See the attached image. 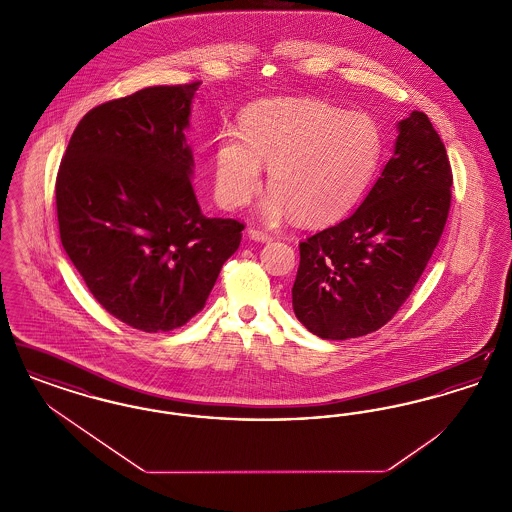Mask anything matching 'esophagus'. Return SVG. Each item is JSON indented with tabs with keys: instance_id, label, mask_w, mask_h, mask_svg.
Listing matches in <instances>:
<instances>
[{
	"instance_id": "esophagus-1",
	"label": "esophagus",
	"mask_w": 512,
	"mask_h": 512,
	"mask_svg": "<svg viewBox=\"0 0 512 512\" xmlns=\"http://www.w3.org/2000/svg\"><path fill=\"white\" fill-rule=\"evenodd\" d=\"M247 236L251 238V240H255V242H272V236L265 232V230H259V228H249L247 230Z\"/></svg>"
}]
</instances>
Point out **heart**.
I'll return each instance as SVG.
<instances>
[{"mask_svg": "<svg viewBox=\"0 0 512 512\" xmlns=\"http://www.w3.org/2000/svg\"><path fill=\"white\" fill-rule=\"evenodd\" d=\"M382 157V132L366 113L324 101H265L249 107L240 132H222L215 192L228 209L244 207L268 167L272 192L261 213L305 224L341 219L365 194Z\"/></svg>", "mask_w": 512, "mask_h": 512, "instance_id": "heart-1", "label": "heart"}]
</instances>
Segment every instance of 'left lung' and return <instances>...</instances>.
I'll return each mask as SVG.
<instances>
[{
  "label": "left lung",
  "instance_id": "1",
  "mask_svg": "<svg viewBox=\"0 0 512 512\" xmlns=\"http://www.w3.org/2000/svg\"><path fill=\"white\" fill-rule=\"evenodd\" d=\"M393 157L359 209L299 244L292 305L322 340L382 328L413 292L451 207L453 174L430 119L397 124Z\"/></svg>",
  "mask_w": 512,
  "mask_h": 512
}]
</instances>
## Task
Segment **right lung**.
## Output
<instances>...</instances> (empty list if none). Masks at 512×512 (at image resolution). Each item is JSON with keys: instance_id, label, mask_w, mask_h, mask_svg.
<instances>
[{"instance_id": "1", "label": "right lung", "mask_w": 512, "mask_h": 512, "mask_svg": "<svg viewBox=\"0 0 512 512\" xmlns=\"http://www.w3.org/2000/svg\"><path fill=\"white\" fill-rule=\"evenodd\" d=\"M199 82L151 86L94 107L74 128L55 199L61 244L99 305L142 332L197 315L244 224L209 219L186 144Z\"/></svg>"}]
</instances>
